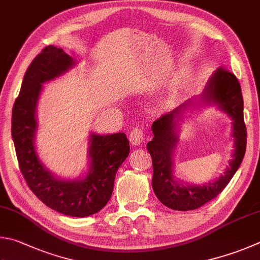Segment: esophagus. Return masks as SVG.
Listing matches in <instances>:
<instances>
[{"label":"esophagus","mask_w":260,"mask_h":260,"mask_svg":"<svg viewBox=\"0 0 260 260\" xmlns=\"http://www.w3.org/2000/svg\"><path fill=\"white\" fill-rule=\"evenodd\" d=\"M129 139H130V143L134 145V146H138L141 143H143L144 140V134L141 129L139 128H134L130 132V136H129Z\"/></svg>","instance_id":"obj_1"}]
</instances>
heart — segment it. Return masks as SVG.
Wrapping results in <instances>:
<instances>
[{
  "label": "heart",
  "instance_id": "b5f03b06",
  "mask_svg": "<svg viewBox=\"0 0 260 260\" xmlns=\"http://www.w3.org/2000/svg\"><path fill=\"white\" fill-rule=\"evenodd\" d=\"M188 80H189V76H188V73L185 72V71H182V72H180V73H179V76L175 78V82H174V85H175V87H176V88L183 87V86L187 85Z\"/></svg>",
  "mask_w": 260,
  "mask_h": 260
}]
</instances>
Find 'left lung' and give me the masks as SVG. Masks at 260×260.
Returning a JSON list of instances; mask_svg holds the SVG:
<instances>
[{
    "label": "left lung",
    "mask_w": 260,
    "mask_h": 260,
    "mask_svg": "<svg viewBox=\"0 0 260 260\" xmlns=\"http://www.w3.org/2000/svg\"><path fill=\"white\" fill-rule=\"evenodd\" d=\"M199 102L216 105L233 120V158L224 174L216 180L199 185L182 184L173 175V150L179 141V131L176 129H179L178 124L183 111L193 104L192 100H188L154 121L151 124L154 138L147 144V149L153 159L151 185L156 197L166 207L181 212L197 209L217 197L236 174L246 153L247 128L243 120L241 86L237 77L223 68H218L208 80Z\"/></svg>",
    "instance_id": "obj_1"
}]
</instances>
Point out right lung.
Segmentation results:
<instances>
[{
  "mask_svg": "<svg viewBox=\"0 0 260 260\" xmlns=\"http://www.w3.org/2000/svg\"><path fill=\"white\" fill-rule=\"evenodd\" d=\"M76 64L73 58L53 45L34 58L24 73L12 110V139L24 180L39 200L56 212L73 217L90 216L105 206L113 192L117 170L129 156L130 146L123 132L89 137L87 175L63 180L51 173L35 148L36 109L43 84L60 77Z\"/></svg>",
  "mask_w": 260,
  "mask_h": 260,
  "instance_id": "add662e5",
  "label": "right lung"
}]
</instances>
